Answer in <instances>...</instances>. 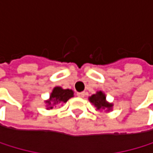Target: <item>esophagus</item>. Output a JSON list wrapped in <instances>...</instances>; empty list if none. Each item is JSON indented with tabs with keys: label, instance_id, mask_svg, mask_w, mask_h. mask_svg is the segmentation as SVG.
<instances>
[{
	"label": "esophagus",
	"instance_id": "esophagus-1",
	"mask_svg": "<svg viewBox=\"0 0 153 153\" xmlns=\"http://www.w3.org/2000/svg\"><path fill=\"white\" fill-rule=\"evenodd\" d=\"M77 96H78V97H82V98H83V97L85 96V93H84V92H80V93H77Z\"/></svg>",
	"mask_w": 153,
	"mask_h": 153
}]
</instances>
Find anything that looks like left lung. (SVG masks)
Listing matches in <instances>:
<instances>
[{
	"label": "left lung",
	"instance_id": "left-lung-1",
	"mask_svg": "<svg viewBox=\"0 0 153 153\" xmlns=\"http://www.w3.org/2000/svg\"><path fill=\"white\" fill-rule=\"evenodd\" d=\"M90 101L97 107V109H110L113 106L112 104H108L105 101V95L102 92H97L95 94H93L90 97Z\"/></svg>",
	"mask_w": 153,
	"mask_h": 153
}]
</instances>
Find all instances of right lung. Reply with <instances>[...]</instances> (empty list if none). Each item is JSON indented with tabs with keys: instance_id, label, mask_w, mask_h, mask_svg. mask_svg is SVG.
Masks as SVG:
<instances>
[{
	"instance_id": "1",
	"label": "right lung",
	"mask_w": 153,
	"mask_h": 153,
	"mask_svg": "<svg viewBox=\"0 0 153 153\" xmlns=\"http://www.w3.org/2000/svg\"><path fill=\"white\" fill-rule=\"evenodd\" d=\"M73 96V92L70 89H62L61 87H55L51 93L50 99L47 103L50 105L49 108H53L58 104L66 103L68 100Z\"/></svg>"
}]
</instances>
